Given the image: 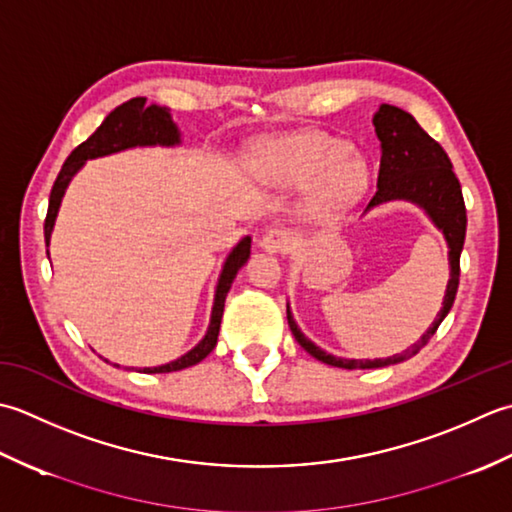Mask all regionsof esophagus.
<instances>
[{
    "label": "esophagus",
    "instance_id": "esophagus-1",
    "mask_svg": "<svg viewBox=\"0 0 512 512\" xmlns=\"http://www.w3.org/2000/svg\"><path fill=\"white\" fill-rule=\"evenodd\" d=\"M291 243H294V236H291V232L285 227H271L263 234V238H260V247L269 254H285L289 252Z\"/></svg>",
    "mask_w": 512,
    "mask_h": 512
}]
</instances>
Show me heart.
<instances>
[{
  "instance_id": "b5f03b06",
  "label": "heart",
  "mask_w": 512,
  "mask_h": 512,
  "mask_svg": "<svg viewBox=\"0 0 512 512\" xmlns=\"http://www.w3.org/2000/svg\"><path fill=\"white\" fill-rule=\"evenodd\" d=\"M258 170L285 187L311 185L309 207L316 214L347 210L369 185V165L347 152V143L327 132L309 130L267 143L258 152Z\"/></svg>"
}]
</instances>
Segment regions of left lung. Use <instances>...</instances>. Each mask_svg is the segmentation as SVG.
Listing matches in <instances>:
<instances>
[{"instance_id":"left-lung-1","label":"left lung","mask_w":512,"mask_h":512,"mask_svg":"<svg viewBox=\"0 0 512 512\" xmlns=\"http://www.w3.org/2000/svg\"><path fill=\"white\" fill-rule=\"evenodd\" d=\"M373 125L375 134H378L380 139L382 156L378 172V190H375L367 210L387 201H411L415 205H420L422 210L429 214L435 227L444 232V238L448 243L451 278H448L440 314L433 320L429 331H426L411 349H406L404 353H398V356L391 358L347 360L331 356V353H325L320 347H316L314 342L302 336V331L298 329L296 320L287 307L289 329L294 333L300 347L305 349L309 356H314L316 360L338 369H380L413 358L415 353L431 340L437 327L442 325V320L453 307L457 285H460V254L466 236V205L462 196V185L453 172L451 159H448L442 145L431 139L429 134L420 128V123L402 108L382 103L378 112L373 114Z\"/></svg>"}]
</instances>
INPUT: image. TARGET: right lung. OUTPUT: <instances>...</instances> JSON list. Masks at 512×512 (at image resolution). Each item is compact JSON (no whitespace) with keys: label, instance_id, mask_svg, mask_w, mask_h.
I'll return each instance as SVG.
<instances>
[{"label":"right lung","instance_id":"obj_1","mask_svg":"<svg viewBox=\"0 0 512 512\" xmlns=\"http://www.w3.org/2000/svg\"><path fill=\"white\" fill-rule=\"evenodd\" d=\"M181 143V134L176 123L172 121L168 108L161 106H145V97H134L130 101L121 103L119 108H114L99 128L95 130L92 137H88L81 145H77L75 150L70 152V156L61 168L55 185H52L50 192V201H48V214H46V223H44V236H46V245L50 243V234L52 227H55V218L59 212L61 198H64V192L68 183L72 181L83 163L88 159H97V156H106L114 154L128 148H137V145H179ZM249 247H252V238L245 236L241 243H238L232 252H229L221 278H218L216 285V296H214V307H212V320L210 327H207L205 338L196 344L192 351H187L185 356L179 360L161 364V367H145L141 369L143 373H172V371H181L187 367H194V364L201 362L212 353L218 340V329H221V318H223V309H225V298L227 291L232 287L234 278L238 274L247 258H249Z\"/></svg>","mask_w":512,"mask_h":512}]
</instances>
